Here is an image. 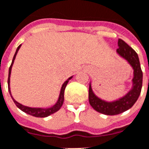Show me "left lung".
I'll list each match as a JSON object with an SVG mask.
<instances>
[{"instance_id":"obj_1","label":"left lung","mask_w":149,"mask_h":149,"mask_svg":"<svg viewBox=\"0 0 149 149\" xmlns=\"http://www.w3.org/2000/svg\"><path fill=\"white\" fill-rule=\"evenodd\" d=\"M118 47L116 54L126 60L133 69V78L131 80L132 86L131 89L124 96L109 102L100 99L93 93L91 82L88 90V100L92 107L99 113L109 116L124 113L133 107L140 95L142 87L143 74L138 54L124 40L120 39L118 40Z\"/></svg>"}]
</instances>
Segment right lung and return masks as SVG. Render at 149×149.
<instances>
[{
  "label": "right lung",
  "mask_w": 149,
  "mask_h": 149,
  "mask_svg": "<svg viewBox=\"0 0 149 149\" xmlns=\"http://www.w3.org/2000/svg\"><path fill=\"white\" fill-rule=\"evenodd\" d=\"M22 45H19L16 49V52L15 55H14L13 60H12V62H11V64L10 68H9V71H8V91L9 93H10V95H11V98H12V100H13L14 102L15 103V105L17 106L18 108L22 110V111L25 112L27 114H29L31 116H36V117H46V116H48L49 115H51V114L54 113H56V111H58L59 109H61V107H62V105L64 103V90H65V88H66L67 85H68V83L69 80H71V78H73V76H71L70 78L66 81H64V83L62 85L61 89V93H60V95H59V98L58 100H57V102L55 103V104L51 107H49V108H40V107H26V106H24V105L21 104L18 102H17L13 97H12V95H11V88H10V77H11V68H12V66H13L14 61H15V60L16 55L18 54V51L20 49V47Z\"/></svg>",
  "instance_id": "1"
}]
</instances>
